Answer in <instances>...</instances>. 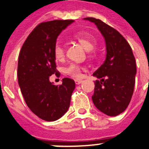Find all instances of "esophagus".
<instances>
[{
  "mask_svg": "<svg viewBox=\"0 0 149 149\" xmlns=\"http://www.w3.org/2000/svg\"><path fill=\"white\" fill-rule=\"evenodd\" d=\"M74 81H75V84H77V85H79V84H81L82 83L81 80H75Z\"/></svg>",
  "mask_w": 149,
  "mask_h": 149,
  "instance_id": "esophagus-1",
  "label": "esophagus"
}]
</instances>
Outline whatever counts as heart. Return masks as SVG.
<instances>
[{
  "label": "heart",
  "mask_w": 149,
  "mask_h": 149,
  "mask_svg": "<svg viewBox=\"0 0 149 149\" xmlns=\"http://www.w3.org/2000/svg\"><path fill=\"white\" fill-rule=\"evenodd\" d=\"M74 39H77L79 42L81 43V45L84 48V49L87 51H90L94 48L95 44V39L92 34L87 32H79L74 35ZM54 55L57 61H62L65 57V49L63 46L60 42H57L54 45ZM81 68L80 65L71 63L65 68V72L75 78H80L82 76L81 74Z\"/></svg>",
  "instance_id": "heart-1"
}]
</instances>
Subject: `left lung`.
<instances>
[{
  "instance_id": "1",
  "label": "left lung",
  "mask_w": 149,
  "mask_h": 149,
  "mask_svg": "<svg viewBox=\"0 0 149 149\" xmlns=\"http://www.w3.org/2000/svg\"><path fill=\"white\" fill-rule=\"evenodd\" d=\"M93 22L103 36L106 57L93 73L98 79L95 83L93 104L109 116H116L125 110L134 93L136 67L131 46L116 30L99 19L85 18Z\"/></svg>"
}]
</instances>
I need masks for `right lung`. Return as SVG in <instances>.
<instances>
[{
	"mask_svg": "<svg viewBox=\"0 0 149 149\" xmlns=\"http://www.w3.org/2000/svg\"><path fill=\"white\" fill-rule=\"evenodd\" d=\"M74 20H54L39 24L25 40L18 62V80L23 97L30 110L40 119L53 122L68 110L75 83L63 79L55 86L49 77L56 70L54 48L63 30Z\"/></svg>",
	"mask_w": 149,
	"mask_h": 149,
	"instance_id": "right-lung-1",
	"label": "right lung"
}]
</instances>
